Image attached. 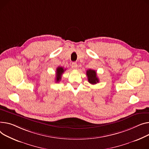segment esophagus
<instances>
[{"label":"esophagus","instance_id":"esophagus-1","mask_svg":"<svg viewBox=\"0 0 149 149\" xmlns=\"http://www.w3.org/2000/svg\"><path fill=\"white\" fill-rule=\"evenodd\" d=\"M71 67H72V68L74 69H77V63H76V62H72V65H71Z\"/></svg>","mask_w":149,"mask_h":149}]
</instances>
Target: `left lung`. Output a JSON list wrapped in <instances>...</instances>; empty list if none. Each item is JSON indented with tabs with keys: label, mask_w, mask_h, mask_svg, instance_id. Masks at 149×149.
Returning a JSON list of instances; mask_svg holds the SVG:
<instances>
[{
	"label": "left lung",
	"mask_w": 149,
	"mask_h": 149,
	"mask_svg": "<svg viewBox=\"0 0 149 149\" xmlns=\"http://www.w3.org/2000/svg\"><path fill=\"white\" fill-rule=\"evenodd\" d=\"M86 75L87 76L88 81L92 84H95L99 83V79L97 77L96 72L93 69H88L86 72Z\"/></svg>",
	"instance_id": "1"
}]
</instances>
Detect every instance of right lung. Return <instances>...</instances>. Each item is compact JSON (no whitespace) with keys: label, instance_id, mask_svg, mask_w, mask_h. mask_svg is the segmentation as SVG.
<instances>
[{"label":"right lung","instance_id":"obj_1","mask_svg":"<svg viewBox=\"0 0 149 149\" xmlns=\"http://www.w3.org/2000/svg\"><path fill=\"white\" fill-rule=\"evenodd\" d=\"M66 69L63 68V67H58L56 69V83H58L61 80V78H62V74L65 72V71Z\"/></svg>","mask_w":149,"mask_h":149}]
</instances>
